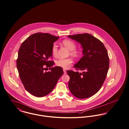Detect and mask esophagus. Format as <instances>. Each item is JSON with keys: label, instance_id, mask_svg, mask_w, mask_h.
Here are the masks:
<instances>
[{"label": "esophagus", "instance_id": "esophagus-1", "mask_svg": "<svg viewBox=\"0 0 129 129\" xmlns=\"http://www.w3.org/2000/svg\"><path fill=\"white\" fill-rule=\"evenodd\" d=\"M63 72H64V74H66V70H65V69H63Z\"/></svg>", "mask_w": 129, "mask_h": 129}]
</instances>
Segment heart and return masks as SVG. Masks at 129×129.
<instances>
[{"label":"heart","instance_id":"heart-1","mask_svg":"<svg viewBox=\"0 0 129 129\" xmlns=\"http://www.w3.org/2000/svg\"><path fill=\"white\" fill-rule=\"evenodd\" d=\"M62 44L69 50H70V55L75 58L78 57L80 55V51L75 49L76 47L75 43L71 40H65L62 42ZM52 53L53 56L56 57L57 55V47L54 45L52 48ZM73 60L71 58H59L56 61V65L63 69H68L72 65Z\"/></svg>","mask_w":129,"mask_h":129}]
</instances>
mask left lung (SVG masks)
<instances>
[{
	"label": "left lung",
	"instance_id": "1",
	"mask_svg": "<svg viewBox=\"0 0 129 129\" xmlns=\"http://www.w3.org/2000/svg\"><path fill=\"white\" fill-rule=\"evenodd\" d=\"M80 43L84 56L74 66L76 70L67 71L70 76L69 88L75 97L84 99L98 92L102 86L109 66V59L104 44L89 34L68 36Z\"/></svg>",
	"mask_w": 129,
	"mask_h": 129
}]
</instances>
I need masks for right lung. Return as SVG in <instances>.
I'll return each instance as SVG.
<instances>
[{"label": "right lung", "mask_w": 129, "mask_h": 129, "mask_svg": "<svg viewBox=\"0 0 129 129\" xmlns=\"http://www.w3.org/2000/svg\"><path fill=\"white\" fill-rule=\"evenodd\" d=\"M59 37L49 34L38 33L30 35L22 43L17 60V68L25 88L32 95L43 97L51 92L63 74L59 66L49 61L52 57L53 43ZM49 67L50 72H44Z\"/></svg>", "instance_id": "right-lung-1"}]
</instances>
